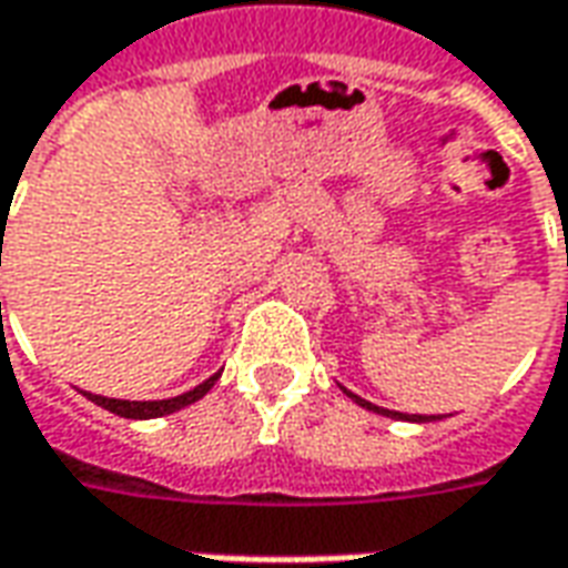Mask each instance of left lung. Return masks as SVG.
<instances>
[{
  "mask_svg": "<svg viewBox=\"0 0 568 568\" xmlns=\"http://www.w3.org/2000/svg\"><path fill=\"white\" fill-rule=\"evenodd\" d=\"M352 396V393H349ZM362 408H371V410H377V414H386V417H396V420H429V417H420V414H402V410H386V408H377V405H371V402H365V398H358V396H352Z\"/></svg>",
  "mask_w": 568,
  "mask_h": 568,
  "instance_id": "8db88e82",
  "label": "left lung"
}]
</instances>
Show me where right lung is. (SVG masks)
I'll use <instances>...</instances> for the list:
<instances>
[{
    "mask_svg": "<svg viewBox=\"0 0 568 568\" xmlns=\"http://www.w3.org/2000/svg\"><path fill=\"white\" fill-rule=\"evenodd\" d=\"M216 381H219V374H213L210 381H203L201 386H194V389L185 393V396L163 398V402H123V398H104V396H92V393H85V396L92 398L95 405H101V408L111 410V414L132 417V420H148V417H163V414H172V410L185 408V405H194L197 398H203L210 389H213V383Z\"/></svg>",
    "mask_w": 568,
    "mask_h": 568,
    "instance_id": "obj_1",
    "label": "right lung"
}]
</instances>
